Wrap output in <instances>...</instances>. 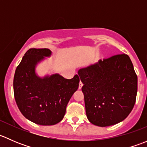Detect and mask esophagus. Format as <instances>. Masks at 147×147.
<instances>
[{"instance_id": "34e87169", "label": "esophagus", "mask_w": 147, "mask_h": 147, "mask_svg": "<svg viewBox=\"0 0 147 147\" xmlns=\"http://www.w3.org/2000/svg\"><path fill=\"white\" fill-rule=\"evenodd\" d=\"M82 85H83V84H82V82H80V83H79V90H80L81 88H82Z\"/></svg>"}]
</instances>
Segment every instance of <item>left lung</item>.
Segmentation results:
<instances>
[{
    "label": "left lung",
    "mask_w": 147,
    "mask_h": 147,
    "mask_svg": "<svg viewBox=\"0 0 147 147\" xmlns=\"http://www.w3.org/2000/svg\"><path fill=\"white\" fill-rule=\"evenodd\" d=\"M84 85L87 119L99 127L123 121L132 110L137 93V76L126 54L100 60L78 70Z\"/></svg>",
    "instance_id": "1"
}]
</instances>
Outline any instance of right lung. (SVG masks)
<instances>
[{
	"mask_svg": "<svg viewBox=\"0 0 147 147\" xmlns=\"http://www.w3.org/2000/svg\"><path fill=\"white\" fill-rule=\"evenodd\" d=\"M52 52L47 48L29 49L17 67L13 79L14 97L18 109L30 121L54 125L64 117L68 102L79 87L80 78L70 80L59 74L43 78L35 72L37 65Z\"/></svg>",
	"mask_w": 147,
	"mask_h": 147,
	"instance_id": "obj_1",
	"label": "right lung"
}]
</instances>
